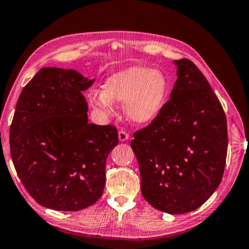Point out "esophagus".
I'll return each mask as SVG.
<instances>
[{"label":"esophagus","instance_id":"esophagus-1","mask_svg":"<svg viewBox=\"0 0 249 249\" xmlns=\"http://www.w3.org/2000/svg\"><path fill=\"white\" fill-rule=\"evenodd\" d=\"M118 138H119V140L121 141V142H124V141H127L128 139H129V134L125 132V131H119V133H118Z\"/></svg>","mask_w":249,"mask_h":249}]
</instances>
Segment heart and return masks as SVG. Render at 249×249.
<instances>
[{
	"label": "heart",
	"instance_id": "heart-1",
	"mask_svg": "<svg viewBox=\"0 0 249 249\" xmlns=\"http://www.w3.org/2000/svg\"><path fill=\"white\" fill-rule=\"evenodd\" d=\"M168 90V80L163 72L131 67L109 76L104 89L91 90L89 102L105 115L115 112V103H124V113L130 121L149 124L162 112Z\"/></svg>",
	"mask_w": 249,
	"mask_h": 249
}]
</instances>
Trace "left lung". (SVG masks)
Here are the masks:
<instances>
[{"instance_id":"obj_1","label":"left lung","mask_w":249,"mask_h":249,"mask_svg":"<svg viewBox=\"0 0 249 249\" xmlns=\"http://www.w3.org/2000/svg\"><path fill=\"white\" fill-rule=\"evenodd\" d=\"M177 81L162 112L133 134L141 191L152 207L181 214L201 207L219 187L228 153L226 117L201 71L175 60Z\"/></svg>"}]
</instances>
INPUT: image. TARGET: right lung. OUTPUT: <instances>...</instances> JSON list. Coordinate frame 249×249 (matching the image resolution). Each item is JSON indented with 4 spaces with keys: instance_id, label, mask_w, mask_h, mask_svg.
Returning <instances> with one entry per match:
<instances>
[{
    "instance_id": "add662e5",
    "label": "right lung",
    "mask_w": 249,
    "mask_h": 249,
    "mask_svg": "<svg viewBox=\"0 0 249 249\" xmlns=\"http://www.w3.org/2000/svg\"><path fill=\"white\" fill-rule=\"evenodd\" d=\"M95 78L42 68L24 87L10 130L13 164L40 206L78 211L102 197L106 160L118 140L113 125L89 124L83 91Z\"/></svg>"
}]
</instances>
